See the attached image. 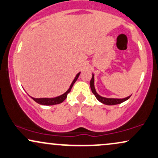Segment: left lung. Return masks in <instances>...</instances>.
<instances>
[{
    "instance_id": "left-lung-1",
    "label": "left lung",
    "mask_w": 158,
    "mask_h": 158,
    "mask_svg": "<svg viewBox=\"0 0 158 158\" xmlns=\"http://www.w3.org/2000/svg\"><path fill=\"white\" fill-rule=\"evenodd\" d=\"M90 88L91 90H92V93L95 95L96 98L101 103L106 104V105H115V104H118L122 103V102H125V101L128 100L130 97L131 96H129L126 98H106L104 97V96H100L99 94L96 92V88H95V85H94V74L93 73L92 75V79H90Z\"/></svg>"
}]
</instances>
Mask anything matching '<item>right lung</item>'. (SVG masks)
Here are the masks:
<instances>
[{
    "label": "right lung",
    "mask_w": 158,
    "mask_h": 158,
    "mask_svg": "<svg viewBox=\"0 0 158 158\" xmlns=\"http://www.w3.org/2000/svg\"><path fill=\"white\" fill-rule=\"evenodd\" d=\"M80 73L81 72H79L77 75H76V77L74 78V79L72 81V83L70 85L69 88H68V90L66 91L65 93H64L63 94L60 95V96H56V97H54V98H33L31 97V98L33 99L34 101H35L36 102L40 104H42V105H54V104H60L62 103L63 101L66 98H67V96L68 94H69L70 91H71L72 87H73V85L74 83L76 82V81L77 80V79L79 78V75H80Z\"/></svg>",
    "instance_id": "right-lung-1"
}]
</instances>
